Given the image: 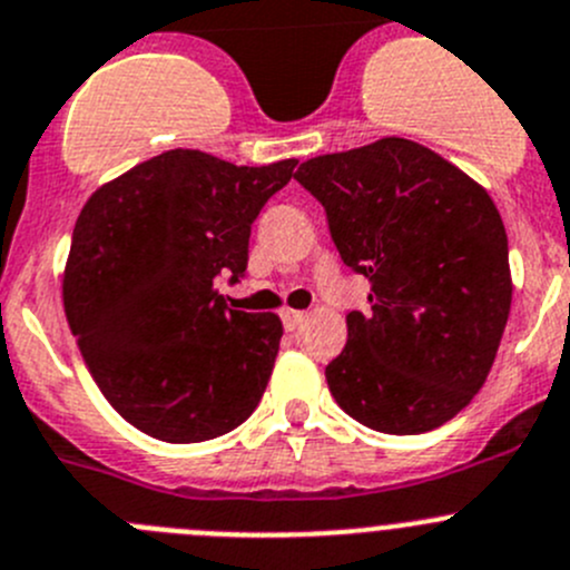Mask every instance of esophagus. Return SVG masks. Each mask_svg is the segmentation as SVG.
<instances>
[{"mask_svg":"<svg viewBox=\"0 0 570 570\" xmlns=\"http://www.w3.org/2000/svg\"><path fill=\"white\" fill-rule=\"evenodd\" d=\"M281 320H284V328L286 331H295V328H301L303 320H306V314H303V312H292V308H286V312H281Z\"/></svg>","mask_w":570,"mask_h":570,"instance_id":"obj_1","label":"esophagus"}]
</instances>
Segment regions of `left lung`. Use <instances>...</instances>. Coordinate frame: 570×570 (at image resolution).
Returning <instances> with one entry per match:
<instances>
[{
    "label": "left lung",
    "mask_w": 570,
    "mask_h": 570,
    "mask_svg": "<svg viewBox=\"0 0 570 570\" xmlns=\"http://www.w3.org/2000/svg\"><path fill=\"white\" fill-rule=\"evenodd\" d=\"M295 180L325 208L340 258L370 281L331 395L367 429L432 432L482 390L512 303L510 247L488 191L429 147L381 138Z\"/></svg>",
    "instance_id": "1"
}]
</instances>
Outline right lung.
Segmentation results:
<instances>
[{
    "label": "right lung",
    "instance_id": "obj_1",
    "mask_svg": "<svg viewBox=\"0 0 570 570\" xmlns=\"http://www.w3.org/2000/svg\"><path fill=\"white\" fill-rule=\"evenodd\" d=\"M295 158L236 167L169 150L94 191L71 234L63 306L110 406L164 443L245 423L267 390L284 328L214 289L247 275L250 228Z\"/></svg>",
    "mask_w": 570,
    "mask_h": 570
}]
</instances>
